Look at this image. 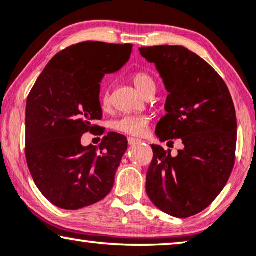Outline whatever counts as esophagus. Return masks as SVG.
I'll return each instance as SVG.
<instances>
[{"instance_id":"obj_1","label":"esophagus","mask_w":256,"mask_h":256,"mask_svg":"<svg viewBox=\"0 0 256 256\" xmlns=\"http://www.w3.org/2000/svg\"><path fill=\"white\" fill-rule=\"evenodd\" d=\"M141 141H140V140H138V138H128V143H129V146H135V144H138V143H140Z\"/></svg>"}]
</instances>
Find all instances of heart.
<instances>
[{
  "mask_svg": "<svg viewBox=\"0 0 256 256\" xmlns=\"http://www.w3.org/2000/svg\"><path fill=\"white\" fill-rule=\"evenodd\" d=\"M135 86L142 94H148L156 90V82L154 78L146 72H138L132 76ZM100 104L104 108L110 104V90L107 85H104L100 90ZM149 124V118L144 115H124L113 121V128L118 132L132 136H142Z\"/></svg>",
  "mask_w": 256,
  "mask_h": 256,
  "instance_id": "obj_1",
  "label": "heart"
}]
</instances>
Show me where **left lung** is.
I'll return each mask as SVG.
<instances>
[{"label":"left lung","mask_w":256,"mask_h":256,"mask_svg":"<svg viewBox=\"0 0 256 256\" xmlns=\"http://www.w3.org/2000/svg\"><path fill=\"white\" fill-rule=\"evenodd\" d=\"M169 93L156 126L160 142L180 138L172 156L152 144L146 190L156 208L176 218L205 210L222 191L234 166L236 108L222 76L198 54L178 45L140 48Z\"/></svg>","instance_id":"left-lung-1"}]
</instances>
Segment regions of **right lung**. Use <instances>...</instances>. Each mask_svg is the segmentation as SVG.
Masks as SVG:
<instances>
[{"label":"right lung","mask_w":256,"mask_h":256,"mask_svg":"<svg viewBox=\"0 0 256 256\" xmlns=\"http://www.w3.org/2000/svg\"><path fill=\"white\" fill-rule=\"evenodd\" d=\"M132 44L84 42L54 56L26 100V156L34 184L57 208L79 210L100 202L113 188L128 141L108 132L99 148L82 136L101 120L100 82L121 70Z\"/></svg>","instance_id":"right-lung-1"}]
</instances>
